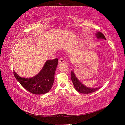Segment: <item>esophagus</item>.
Returning a JSON list of instances; mask_svg holds the SVG:
<instances>
[{
  "label": "esophagus",
  "mask_w": 125,
  "mask_h": 125,
  "mask_svg": "<svg viewBox=\"0 0 125 125\" xmlns=\"http://www.w3.org/2000/svg\"><path fill=\"white\" fill-rule=\"evenodd\" d=\"M59 63H62L65 62V61H64V60H63V59H60L59 60Z\"/></svg>",
  "instance_id": "34e87169"
}]
</instances>
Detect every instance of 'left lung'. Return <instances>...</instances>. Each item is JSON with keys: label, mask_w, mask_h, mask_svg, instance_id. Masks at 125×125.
<instances>
[{"label": "left lung", "mask_w": 125, "mask_h": 125, "mask_svg": "<svg viewBox=\"0 0 125 125\" xmlns=\"http://www.w3.org/2000/svg\"><path fill=\"white\" fill-rule=\"evenodd\" d=\"M95 36L98 39H104L106 40L105 36L104 35L103 33L100 32H96L95 34ZM71 80L73 84L74 87L76 91L78 92L83 93V94H89L92 92H94L100 89V87L95 88H89L85 86L84 84L80 82V81L78 79L76 76L73 72V70H72L71 73Z\"/></svg>", "instance_id": "obj_1"}]
</instances>
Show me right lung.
Segmentation results:
<instances>
[{"mask_svg":"<svg viewBox=\"0 0 125 125\" xmlns=\"http://www.w3.org/2000/svg\"><path fill=\"white\" fill-rule=\"evenodd\" d=\"M58 63V59L48 60L41 70L33 77H21L14 71V76L24 89L30 93L36 95L45 94L50 90L52 86Z\"/></svg>","mask_w":125,"mask_h":125,"instance_id":"add662e5","label":"right lung"}]
</instances>
